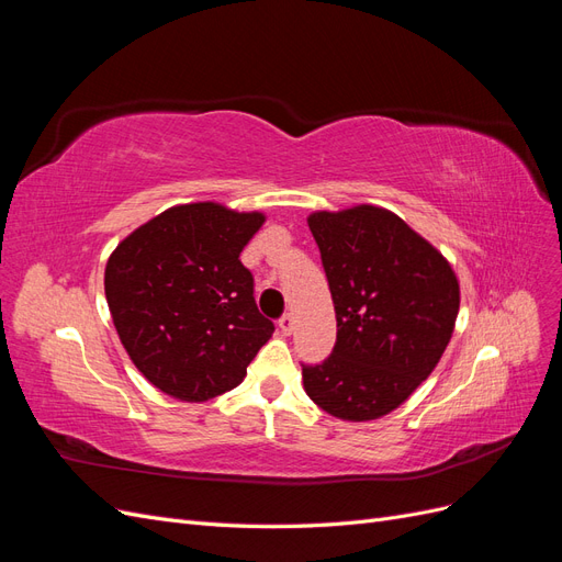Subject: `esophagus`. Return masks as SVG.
<instances>
[{
    "instance_id": "34e87169",
    "label": "esophagus",
    "mask_w": 562,
    "mask_h": 562,
    "mask_svg": "<svg viewBox=\"0 0 562 562\" xmlns=\"http://www.w3.org/2000/svg\"><path fill=\"white\" fill-rule=\"evenodd\" d=\"M293 328H295V321H293V316H291V314L281 316V321H279V330H281L283 335H291V333H293Z\"/></svg>"
}]
</instances>
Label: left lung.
I'll return each instance as SVG.
<instances>
[{
    "label": "left lung",
    "instance_id": "left-lung-1",
    "mask_svg": "<svg viewBox=\"0 0 562 562\" xmlns=\"http://www.w3.org/2000/svg\"><path fill=\"white\" fill-rule=\"evenodd\" d=\"M307 225L328 277L337 342L321 366H302L304 391L337 419H380L443 356L459 312L457 274L403 217L372 203L314 211Z\"/></svg>",
    "mask_w": 562,
    "mask_h": 562
}]
</instances>
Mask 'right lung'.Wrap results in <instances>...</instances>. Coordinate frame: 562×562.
<instances>
[{"instance_id": "right-lung-1", "label": "right lung", "mask_w": 562, "mask_h": 562, "mask_svg": "<svg viewBox=\"0 0 562 562\" xmlns=\"http://www.w3.org/2000/svg\"><path fill=\"white\" fill-rule=\"evenodd\" d=\"M265 220L217 201L180 203L112 250L105 297L116 335L166 396L201 403L239 386L274 333L239 260Z\"/></svg>"}]
</instances>
